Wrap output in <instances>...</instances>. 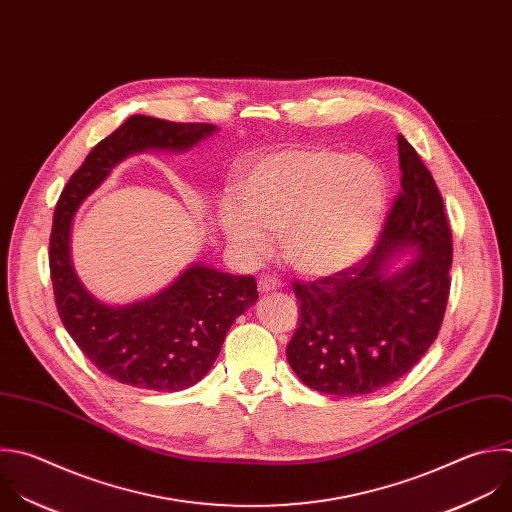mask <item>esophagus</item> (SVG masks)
Instances as JSON below:
<instances>
[{
    "label": "esophagus",
    "mask_w": 512,
    "mask_h": 512,
    "mask_svg": "<svg viewBox=\"0 0 512 512\" xmlns=\"http://www.w3.org/2000/svg\"><path fill=\"white\" fill-rule=\"evenodd\" d=\"M259 285V291L261 293H267V291H273V289H279L281 287V281L275 277V275H269V273H263L257 281Z\"/></svg>",
    "instance_id": "1"
}]
</instances>
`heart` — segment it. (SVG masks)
I'll list each match as a JSON object with an SVG mask.
<instances>
[{
  "instance_id": "b5f03b06",
  "label": "heart",
  "mask_w": 512,
  "mask_h": 512,
  "mask_svg": "<svg viewBox=\"0 0 512 512\" xmlns=\"http://www.w3.org/2000/svg\"><path fill=\"white\" fill-rule=\"evenodd\" d=\"M237 205L221 209L233 247L249 259L281 237L285 261L323 277L356 265L370 249L386 203L380 168L366 156H344L295 144L261 158L237 185Z\"/></svg>"
}]
</instances>
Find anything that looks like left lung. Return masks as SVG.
<instances>
[{"mask_svg": "<svg viewBox=\"0 0 512 512\" xmlns=\"http://www.w3.org/2000/svg\"><path fill=\"white\" fill-rule=\"evenodd\" d=\"M400 193L376 247L360 263L309 283H293L299 325L287 360L311 390L362 396L408 374L438 337L452 265V231L442 195L414 146L398 134ZM419 257L388 276L381 263L402 246Z\"/></svg>", "mask_w": 512, "mask_h": 512, "instance_id": "8db88e82", "label": "left lung"}]
</instances>
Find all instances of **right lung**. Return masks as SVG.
<instances>
[{"instance_id": "1", "label": "right lung", "mask_w": 512, "mask_h": 512, "mask_svg": "<svg viewBox=\"0 0 512 512\" xmlns=\"http://www.w3.org/2000/svg\"><path fill=\"white\" fill-rule=\"evenodd\" d=\"M215 130L207 122L130 116L90 150L56 203L50 277L60 319L82 354L120 384L179 392L203 380L233 321L257 301V281L193 265L156 297L110 307L94 299L72 269V217L124 156L144 148L185 150Z\"/></svg>"}]
</instances>
